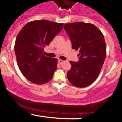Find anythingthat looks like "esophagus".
<instances>
[{"mask_svg": "<svg viewBox=\"0 0 122 122\" xmlns=\"http://www.w3.org/2000/svg\"><path fill=\"white\" fill-rule=\"evenodd\" d=\"M64 62V61H63L62 60H58V63L60 64H62Z\"/></svg>", "mask_w": 122, "mask_h": 122, "instance_id": "esophagus-1", "label": "esophagus"}]
</instances>
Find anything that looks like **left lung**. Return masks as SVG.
<instances>
[{
  "label": "left lung",
  "instance_id": "8db88e82",
  "mask_svg": "<svg viewBox=\"0 0 122 122\" xmlns=\"http://www.w3.org/2000/svg\"><path fill=\"white\" fill-rule=\"evenodd\" d=\"M73 49L79 50V60L69 61L72 67L67 73L69 81L77 87H86L97 79L106 57V45L101 31L91 23H65Z\"/></svg>",
  "mask_w": 122,
  "mask_h": 122
}]
</instances>
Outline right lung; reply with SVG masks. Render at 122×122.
<instances>
[{
	"label": "right lung",
	"instance_id": "obj_1",
	"mask_svg": "<svg viewBox=\"0 0 122 122\" xmlns=\"http://www.w3.org/2000/svg\"><path fill=\"white\" fill-rule=\"evenodd\" d=\"M64 24L34 20L23 26L16 38L14 50L20 72L36 84L50 81L57 69V59L43 55V49L62 30Z\"/></svg>",
	"mask_w": 122,
	"mask_h": 122
}]
</instances>
